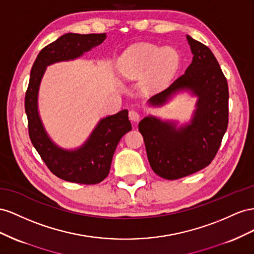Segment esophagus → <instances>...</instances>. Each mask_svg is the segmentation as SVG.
Here are the masks:
<instances>
[{
    "label": "esophagus",
    "instance_id": "obj_1",
    "mask_svg": "<svg viewBox=\"0 0 254 254\" xmlns=\"http://www.w3.org/2000/svg\"><path fill=\"white\" fill-rule=\"evenodd\" d=\"M128 118L131 119L133 122H138L140 119V115L136 111H129L128 113Z\"/></svg>",
    "mask_w": 254,
    "mask_h": 254
}]
</instances>
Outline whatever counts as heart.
Listing matches in <instances>:
<instances>
[{"label": "heart", "mask_w": 254, "mask_h": 254, "mask_svg": "<svg viewBox=\"0 0 254 254\" xmlns=\"http://www.w3.org/2000/svg\"><path fill=\"white\" fill-rule=\"evenodd\" d=\"M178 64L175 49L151 42L135 43L121 57L123 72L132 77L146 74L144 84L150 89H158L167 84L176 73Z\"/></svg>", "instance_id": "heart-1"}]
</instances>
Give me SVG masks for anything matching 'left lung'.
I'll use <instances>...</instances> for the list:
<instances>
[{"instance_id": "1", "label": "left lung", "mask_w": 254, "mask_h": 254, "mask_svg": "<svg viewBox=\"0 0 254 254\" xmlns=\"http://www.w3.org/2000/svg\"><path fill=\"white\" fill-rule=\"evenodd\" d=\"M193 55L185 73L165 90L148 100L163 106L180 92L197 97L190 122L147 116L138 125L152 170L167 180H177L205 168L214 159L229 122L227 78L216 57L203 43L186 36Z\"/></svg>"}]
</instances>
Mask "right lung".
<instances>
[{"label": "right lung", "mask_w": 254, "mask_h": 254, "mask_svg": "<svg viewBox=\"0 0 254 254\" xmlns=\"http://www.w3.org/2000/svg\"><path fill=\"white\" fill-rule=\"evenodd\" d=\"M106 34L67 33L43 48L37 55L25 93L28 134L35 149L51 172L62 180L79 184H97L111 169L115 150L122 136L132 129L127 110L100 119L88 138L73 150L61 148L50 138L38 111L41 79L50 64L73 61L101 45Z\"/></svg>", "instance_id": "add662e5"}]
</instances>
